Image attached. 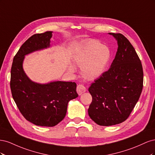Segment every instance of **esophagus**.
<instances>
[{
	"instance_id": "obj_1",
	"label": "esophagus",
	"mask_w": 155,
	"mask_h": 155,
	"mask_svg": "<svg viewBox=\"0 0 155 155\" xmlns=\"http://www.w3.org/2000/svg\"><path fill=\"white\" fill-rule=\"evenodd\" d=\"M76 91H77V92L79 95H81L83 93H84L86 91V88L83 85H78L77 86Z\"/></svg>"
}]
</instances>
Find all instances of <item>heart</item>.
<instances>
[{
  "label": "heart",
  "instance_id": "heart-1",
  "mask_svg": "<svg viewBox=\"0 0 155 155\" xmlns=\"http://www.w3.org/2000/svg\"><path fill=\"white\" fill-rule=\"evenodd\" d=\"M110 51L107 46L96 40H90L84 45L75 63L81 68V74L87 80L92 81L104 74L110 59ZM69 70L74 72V68Z\"/></svg>",
  "mask_w": 155,
  "mask_h": 155
}]
</instances>
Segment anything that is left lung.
Segmentation results:
<instances>
[{
    "instance_id": "left-lung-1",
    "label": "left lung",
    "mask_w": 155,
    "mask_h": 155,
    "mask_svg": "<svg viewBox=\"0 0 155 155\" xmlns=\"http://www.w3.org/2000/svg\"><path fill=\"white\" fill-rule=\"evenodd\" d=\"M118 42V50L110 67L91 84L92 101L88 109L97 125L110 126L128 118L143 88L141 61L129 41L121 34L109 33Z\"/></svg>"
}]
</instances>
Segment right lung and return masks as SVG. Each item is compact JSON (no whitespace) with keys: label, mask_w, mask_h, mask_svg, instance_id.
<instances>
[{"label":"right lung","mask_w":155,"mask_h":155,"mask_svg":"<svg viewBox=\"0 0 155 155\" xmlns=\"http://www.w3.org/2000/svg\"><path fill=\"white\" fill-rule=\"evenodd\" d=\"M52 31L31 36L22 44L13 58L10 88L14 101L25 119L36 125L54 127L66 116L69 101L78 96L75 82L35 83L22 68L25 56L50 47Z\"/></svg>","instance_id":"add662e5"}]
</instances>
